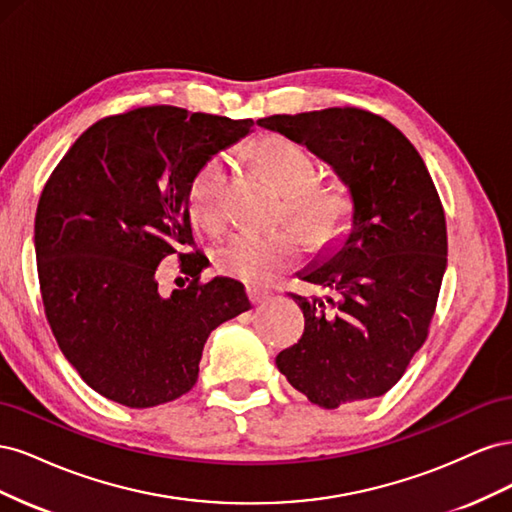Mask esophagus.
<instances>
[{
  "label": "esophagus",
  "instance_id": "esophagus-1",
  "mask_svg": "<svg viewBox=\"0 0 512 512\" xmlns=\"http://www.w3.org/2000/svg\"><path fill=\"white\" fill-rule=\"evenodd\" d=\"M269 297V292L267 290H260V288H252L250 290V299H252V303L254 305H260V303H265V299Z\"/></svg>",
  "mask_w": 512,
  "mask_h": 512
}]
</instances>
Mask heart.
I'll use <instances>...</instances> for the list:
<instances>
[{
    "label": "heart",
    "mask_w": 512,
    "mask_h": 512,
    "mask_svg": "<svg viewBox=\"0 0 512 512\" xmlns=\"http://www.w3.org/2000/svg\"><path fill=\"white\" fill-rule=\"evenodd\" d=\"M254 160L277 190L288 196V211L312 245H327L350 218V198L339 183H314L316 162L309 151L284 136H269L254 149ZM226 153L209 158L188 188L192 218L207 230L222 224V194L228 179ZM305 239L299 230L235 232L215 250L218 267L250 284H269L301 258Z\"/></svg>",
    "instance_id": "obj_1"
}]
</instances>
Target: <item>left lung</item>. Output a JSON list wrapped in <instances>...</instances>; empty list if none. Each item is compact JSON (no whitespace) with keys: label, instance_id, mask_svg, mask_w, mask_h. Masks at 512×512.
I'll use <instances>...</instances> for the list:
<instances>
[{"label":"left lung","instance_id":"8db88e82","mask_svg":"<svg viewBox=\"0 0 512 512\" xmlns=\"http://www.w3.org/2000/svg\"><path fill=\"white\" fill-rule=\"evenodd\" d=\"M258 126L327 162L352 203L350 228L297 273L324 294H292L305 331L275 365L320 408L380 397L404 376L436 312L446 271L436 185L408 138L361 108L271 115Z\"/></svg>","mask_w":512,"mask_h":512}]
</instances>
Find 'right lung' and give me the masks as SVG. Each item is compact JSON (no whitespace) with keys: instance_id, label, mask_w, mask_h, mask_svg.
I'll return each mask as SVG.
<instances>
[{"instance_id":"add662e5","label":"right lung","mask_w":512,"mask_h":512,"mask_svg":"<svg viewBox=\"0 0 512 512\" xmlns=\"http://www.w3.org/2000/svg\"><path fill=\"white\" fill-rule=\"evenodd\" d=\"M252 119L143 106L87 128L44 185L36 260L46 318L79 376L106 399L153 408L188 393L209 333L252 307L232 277L200 284L205 256L179 254L188 288L156 271L194 243L188 188Z\"/></svg>"}]
</instances>
